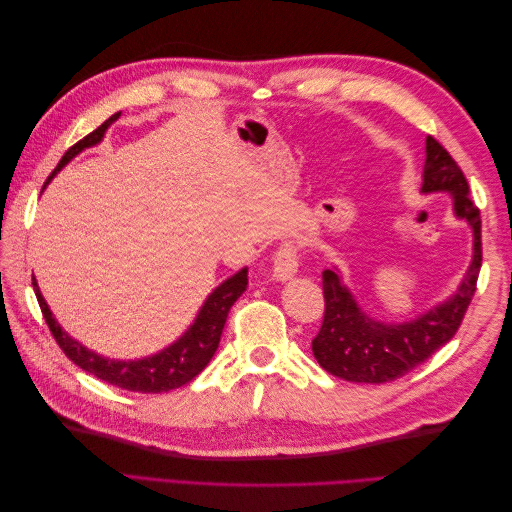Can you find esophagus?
Listing matches in <instances>:
<instances>
[{
    "mask_svg": "<svg viewBox=\"0 0 512 512\" xmlns=\"http://www.w3.org/2000/svg\"><path fill=\"white\" fill-rule=\"evenodd\" d=\"M299 271V247L294 241H286L275 252L273 260V277L280 282L290 280V277Z\"/></svg>",
    "mask_w": 512,
    "mask_h": 512,
    "instance_id": "1",
    "label": "esophagus"
}]
</instances>
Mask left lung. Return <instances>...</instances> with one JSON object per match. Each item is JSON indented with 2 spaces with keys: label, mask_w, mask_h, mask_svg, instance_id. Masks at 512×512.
Wrapping results in <instances>:
<instances>
[{
  "label": "left lung",
  "mask_w": 512,
  "mask_h": 512,
  "mask_svg": "<svg viewBox=\"0 0 512 512\" xmlns=\"http://www.w3.org/2000/svg\"><path fill=\"white\" fill-rule=\"evenodd\" d=\"M451 192L457 218L474 230V256L463 282L446 303L416 320L384 324L365 316L335 269L322 271L324 318L312 339V352L329 374L363 384H384L404 378L425 363L433 352L448 344L461 327L476 292L483 265L480 243V211L470 198V185L459 164L436 138L427 136V160L423 168V192Z\"/></svg>",
  "instance_id": "1"
}]
</instances>
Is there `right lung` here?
<instances>
[{
    "label": "right lung",
    "mask_w": 512,
    "mask_h": 512,
    "mask_svg": "<svg viewBox=\"0 0 512 512\" xmlns=\"http://www.w3.org/2000/svg\"><path fill=\"white\" fill-rule=\"evenodd\" d=\"M119 115L121 113H115L111 119H106L100 128L89 132L79 143L72 145L64 153V158L59 160L51 177L57 170L64 168L76 153L83 151L85 147L100 143L106 128L111 126ZM51 177L46 179V183L51 181ZM32 286L36 292L38 305L42 309V316L51 329V335L55 337L61 352H64L74 365L89 371L91 376H96L102 382L119 386V389L134 393H166L188 384L209 365L211 356L220 346V337L230 307L235 305V301L247 288V269H241L237 275L228 277L222 286H218L209 294V299L198 312V318L194 320L192 327L185 331L183 337H179L173 346H168L162 352L147 356V359L141 361H108L104 356H98L96 352H89L79 342H74V339L66 331H61V327L55 322L49 305L42 299L36 280H32Z\"/></svg>",
    "instance_id": "right-lung-1"
}]
</instances>
